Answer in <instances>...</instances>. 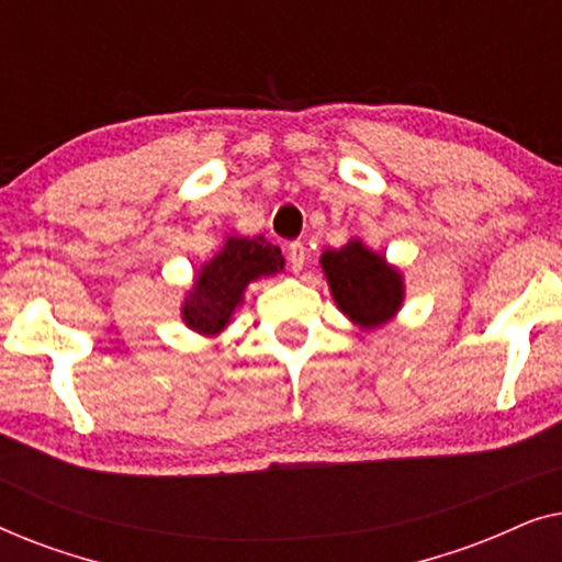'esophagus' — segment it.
Wrapping results in <instances>:
<instances>
[{"label": "esophagus", "mask_w": 562, "mask_h": 562, "mask_svg": "<svg viewBox=\"0 0 562 562\" xmlns=\"http://www.w3.org/2000/svg\"><path fill=\"white\" fill-rule=\"evenodd\" d=\"M304 263H306V248H304V243H291L289 245V266H291V271L294 273H299L304 268Z\"/></svg>", "instance_id": "34e87169"}]
</instances>
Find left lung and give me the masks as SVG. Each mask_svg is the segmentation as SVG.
Returning a JSON list of instances; mask_svg holds the SVG:
<instances>
[{
    "label": "left lung",
    "mask_w": 562,
    "mask_h": 562,
    "mask_svg": "<svg viewBox=\"0 0 562 562\" xmlns=\"http://www.w3.org/2000/svg\"><path fill=\"white\" fill-rule=\"evenodd\" d=\"M322 268L337 306L358 325H381L402 306V276L358 240L340 250H327Z\"/></svg>",
    "instance_id": "1"
}]
</instances>
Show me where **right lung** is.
Listing matches in <instances>:
<instances>
[{
    "label": "right lung",
    "mask_w": 562,
    "mask_h": 562,
    "mask_svg": "<svg viewBox=\"0 0 562 562\" xmlns=\"http://www.w3.org/2000/svg\"><path fill=\"white\" fill-rule=\"evenodd\" d=\"M283 268V256L276 245L263 237H229L217 256L202 268L187 304L183 322L204 335L220 333L245 286L260 276H271Z\"/></svg>",
    "instance_id": "1"
}]
</instances>
